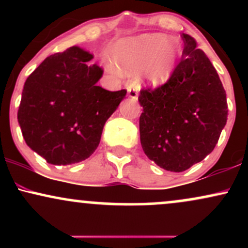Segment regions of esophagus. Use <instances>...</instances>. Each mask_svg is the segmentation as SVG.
<instances>
[{"mask_svg":"<svg viewBox=\"0 0 248 248\" xmlns=\"http://www.w3.org/2000/svg\"><path fill=\"white\" fill-rule=\"evenodd\" d=\"M128 95L133 101H138L139 99V87L130 86L128 87Z\"/></svg>","mask_w":248,"mask_h":248,"instance_id":"esophagus-1","label":"esophagus"}]
</instances>
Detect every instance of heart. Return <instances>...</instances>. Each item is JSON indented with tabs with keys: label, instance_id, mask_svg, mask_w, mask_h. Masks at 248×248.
Returning <instances> with one entry per match:
<instances>
[{
	"label": "heart",
	"instance_id": "1",
	"mask_svg": "<svg viewBox=\"0 0 248 248\" xmlns=\"http://www.w3.org/2000/svg\"><path fill=\"white\" fill-rule=\"evenodd\" d=\"M179 45L158 33H146L119 42L112 49V61L121 73L140 72V80L152 87L164 85L175 70Z\"/></svg>",
	"mask_w": 248,
	"mask_h": 248
}]
</instances>
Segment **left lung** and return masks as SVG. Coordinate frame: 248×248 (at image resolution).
<instances>
[{"label":"left lung","instance_id":"8db88e82","mask_svg":"<svg viewBox=\"0 0 248 248\" xmlns=\"http://www.w3.org/2000/svg\"><path fill=\"white\" fill-rule=\"evenodd\" d=\"M181 62L166 84L142 90V149L168 171L181 172L215 149L227 120L226 93L205 53L182 33Z\"/></svg>","mask_w":248,"mask_h":248}]
</instances>
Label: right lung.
I'll use <instances>...</instances> for the list:
<instances>
[{
	"instance_id": "right-lung-1",
	"label": "right lung",
	"mask_w": 248,
	"mask_h": 248,
	"mask_svg": "<svg viewBox=\"0 0 248 248\" xmlns=\"http://www.w3.org/2000/svg\"><path fill=\"white\" fill-rule=\"evenodd\" d=\"M72 46L44 59L28 77L17 119L25 143L55 166L78 163L99 146L102 129L126 96L96 85L104 70Z\"/></svg>"
}]
</instances>
